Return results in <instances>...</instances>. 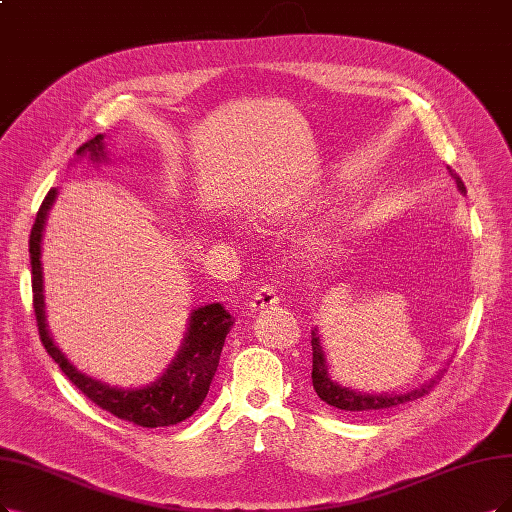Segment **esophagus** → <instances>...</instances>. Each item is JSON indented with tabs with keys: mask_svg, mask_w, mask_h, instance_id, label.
Listing matches in <instances>:
<instances>
[{
	"mask_svg": "<svg viewBox=\"0 0 512 512\" xmlns=\"http://www.w3.org/2000/svg\"><path fill=\"white\" fill-rule=\"evenodd\" d=\"M276 304H280V297H278L276 289H272V287L257 289L255 295L249 301L251 310H263V308H270V306H276Z\"/></svg>",
	"mask_w": 512,
	"mask_h": 512,
	"instance_id": "1",
	"label": "esophagus"
}]
</instances>
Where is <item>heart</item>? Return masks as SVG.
Segmentation results:
<instances>
[{"label":"heart","mask_w":512,"mask_h":512,"mask_svg":"<svg viewBox=\"0 0 512 512\" xmlns=\"http://www.w3.org/2000/svg\"><path fill=\"white\" fill-rule=\"evenodd\" d=\"M316 198L310 192H274L257 200L253 206V217L261 227H278L289 225L297 219L304 217L314 206ZM348 217L344 213H337L329 217L318 230L306 240L301 257H304L310 266H320L325 263L348 232Z\"/></svg>","instance_id":"1"}]
</instances>
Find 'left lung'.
Returning <instances> with one entry per match:
<instances>
[{
	"label": "left lung",
	"mask_w": 512,
	"mask_h": 512,
	"mask_svg": "<svg viewBox=\"0 0 512 512\" xmlns=\"http://www.w3.org/2000/svg\"><path fill=\"white\" fill-rule=\"evenodd\" d=\"M449 175L456 179L458 189L462 194H466V187L462 179L453 173V170L447 166ZM439 377V375H437ZM437 377H432L430 382L422 384L420 388H413L409 392H382V394H371V392H358L352 388H346L339 382H335L331 373H329V363H327V354L323 348V342H320L318 327L312 329V384L318 394L320 401H325L327 405L350 411V413H367V411H382L390 409L396 405H403L407 401L420 399L422 394L428 392V388L437 382Z\"/></svg>",
	"instance_id": "left-lung-1"
}]
</instances>
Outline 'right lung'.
Listing matches in <instances>:
<instances>
[{
  "label": "right lung",
  "instance_id": "1",
  "mask_svg": "<svg viewBox=\"0 0 512 512\" xmlns=\"http://www.w3.org/2000/svg\"><path fill=\"white\" fill-rule=\"evenodd\" d=\"M75 154H78V158L86 156L92 164H101L109 160L103 135H97L88 143H84ZM54 200L56 187H52L48 196L44 198L29 236L33 308L37 318V329H40V339L46 352L54 358V363L61 367V371L69 377L75 388H80L94 405L113 413L120 420L132 422L143 428H164L187 420L189 415H194V411L202 405L208 388H211L225 335L230 333L234 325V316L223 308V304H208L192 310L179 352L158 380L147 386L118 388L82 373L63 354V350L56 346L46 318L42 238Z\"/></svg>",
  "mask_w": 512,
  "mask_h": 512
}]
</instances>
